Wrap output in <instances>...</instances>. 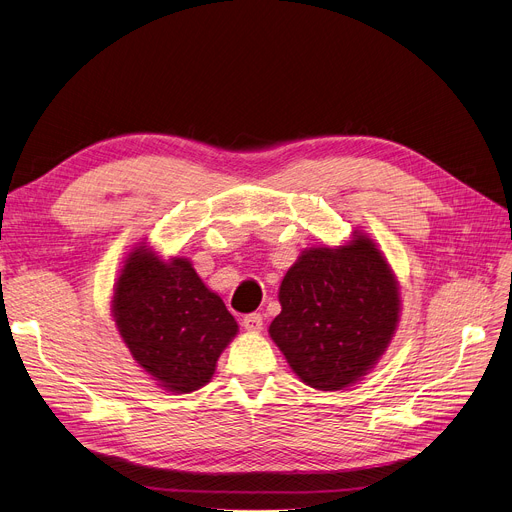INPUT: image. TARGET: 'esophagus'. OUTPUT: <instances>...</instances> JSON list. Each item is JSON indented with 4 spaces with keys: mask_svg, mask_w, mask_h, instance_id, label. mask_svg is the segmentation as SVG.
Segmentation results:
<instances>
[{
    "mask_svg": "<svg viewBox=\"0 0 512 512\" xmlns=\"http://www.w3.org/2000/svg\"><path fill=\"white\" fill-rule=\"evenodd\" d=\"M242 328L247 332H261L263 328V317L259 313H249L242 317Z\"/></svg>",
    "mask_w": 512,
    "mask_h": 512,
    "instance_id": "esophagus-1",
    "label": "esophagus"
}]
</instances>
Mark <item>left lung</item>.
<instances>
[{"label":"left lung","instance_id":"1","mask_svg":"<svg viewBox=\"0 0 512 512\" xmlns=\"http://www.w3.org/2000/svg\"><path fill=\"white\" fill-rule=\"evenodd\" d=\"M270 338L299 380L336 392L378 365L400 324V286L384 251L355 230L338 247L305 249L282 278Z\"/></svg>","mask_w":512,"mask_h":512}]
</instances>
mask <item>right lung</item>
I'll return each instance as SVG.
<instances>
[{
    "label": "right lung",
    "mask_w": 512,
    "mask_h": 512,
    "mask_svg": "<svg viewBox=\"0 0 512 512\" xmlns=\"http://www.w3.org/2000/svg\"><path fill=\"white\" fill-rule=\"evenodd\" d=\"M110 307L132 359L174 394L203 388L238 334L236 319L193 263L166 259L147 240L134 242L122 259Z\"/></svg>",
    "instance_id": "obj_1"
}]
</instances>
